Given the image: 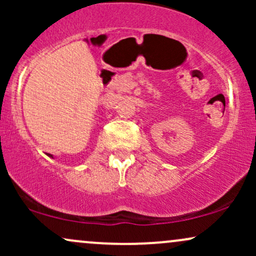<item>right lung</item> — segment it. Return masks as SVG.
Returning <instances> with one entry per match:
<instances>
[{
    "mask_svg": "<svg viewBox=\"0 0 256 256\" xmlns=\"http://www.w3.org/2000/svg\"><path fill=\"white\" fill-rule=\"evenodd\" d=\"M49 156H52V155H50V154H49Z\"/></svg>",
    "mask_w": 256,
    "mask_h": 256,
    "instance_id": "add662e5",
    "label": "right lung"
}]
</instances>
